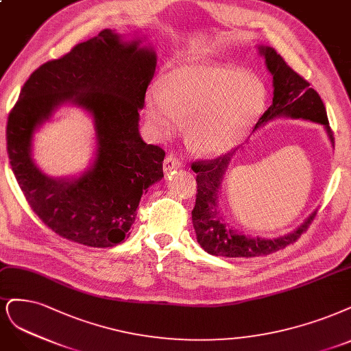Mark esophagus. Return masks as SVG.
<instances>
[{
	"instance_id": "esophagus-1",
	"label": "esophagus",
	"mask_w": 351,
	"mask_h": 351,
	"mask_svg": "<svg viewBox=\"0 0 351 351\" xmlns=\"http://www.w3.org/2000/svg\"><path fill=\"white\" fill-rule=\"evenodd\" d=\"M181 162L178 158H176L174 155H167L165 160H164V171H171L174 168H180Z\"/></svg>"
}]
</instances>
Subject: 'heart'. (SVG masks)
<instances>
[{
    "label": "heart",
    "instance_id": "heart-1",
    "mask_svg": "<svg viewBox=\"0 0 351 351\" xmlns=\"http://www.w3.org/2000/svg\"><path fill=\"white\" fill-rule=\"evenodd\" d=\"M267 104L265 84L229 64H186L171 69L147 97V119L158 138L184 135L203 155H219L244 141Z\"/></svg>",
    "mask_w": 351,
    "mask_h": 351
}]
</instances>
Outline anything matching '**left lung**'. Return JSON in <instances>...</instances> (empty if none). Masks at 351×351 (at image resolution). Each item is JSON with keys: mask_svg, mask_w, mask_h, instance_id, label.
<instances>
[{"mask_svg": "<svg viewBox=\"0 0 351 351\" xmlns=\"http://www.w3.org/2000/svg\"><path fill=\"white\" fill-rule=\"evenodd\" d=\"M258 49L265 59L269 72L273 75L274 91L273 104L258 119L256 129L277 117L304 119L322 125L334 145V135L319 94L311 88V84L289 66L273 47L260 46ZM234 152L235 151H231L213 160L196 161L191 165V170L197 174V195L191 217L200 247L212 256L248 258L267 256L296 243V239L306 231L313 221L317 215L315 212L293 232L271 239L245 237L226 225L219 210V196L222 180Z\"/></svg>", "mask_w": 351, "mask_h": 351, "instance_id": "left-lung-1", "label": "left lung"}]
</instances>
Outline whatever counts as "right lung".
Instances as JSON below:
<instances>
[{
  "mask_svg": "<svg viewBox=\"0 0 351 351\" xmlns=\"http://www.w3.org/2000/svg\"><path fill=\"white\" fill-rule=\"evenodd\" d=\"M155 66L152 49L104 29L24 82L8 114V158L30 208L59 237L95 248L122 243L142 195L164 177V149L139 135ZM65 102L93 116L98 136L96 160L78 179L47 178L31 160L34 130Z\"/></svg>",
  "mask_w": 351,
  "mask_h": 351,
  "instance_id": "obj_1",
  "label": "right lung"
}]
</instances>
